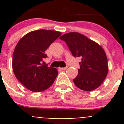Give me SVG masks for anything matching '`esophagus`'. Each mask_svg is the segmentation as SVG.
Masks as SVG:
<instances>
[{"instance_id": "obj_1", "label": "esophagus", "mask_w": 124, "mask_h": 124, "mask_svg": "<svg viewBox=\"0 0 124 124\" xmlns=\"http://www.w3.org/2000/svg\"><path fill=\"white\" fill-rule=\"evenodd\" d=\"M68 66H67L66 67H63V68H59V69L61 70H62V71H63V70H67V68H68Z\"/></svg>"}]
</instances>
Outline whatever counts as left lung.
I'll return each instance as SVG.
<instances>
[{
	"mask_svg": "<svg viewBox=\"0 0 124 124\" xmlns=\"http://www.w3.org/2000/svg\"><path fill=\"white\" fill-rule=\"evenodd\" d=\"M65 42L74 57H82L75 85L85 91H93L101 85L108 72V63L103 48L94 41L77 32L59 38Z\"/></svg>",
	"mask_w": 124,
	"mask_h": 124,
	"instance_id": "left-lung-1",
	"label": "left lung"
}]
</instances>
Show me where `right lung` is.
Instances as JSON below:
<instances>
[{"mask_svg": "<svg viewBox=\"0 0 124 124\" xmlns=\"http://www.w3.org/2000/svg\"><path fill=\"white\" fill-rule=\"evenodd\" d=\"M59 32L37 30L29 32L17 43L12 57V69L18 80L29 90L41 92L50 87L58 72L42 65L46 50L58 37Z\"/></svg>", "mask_w": 124, "mask_h": 124, "instance_id": "right-lung-1", "label": "right lung"}]
</instances>
